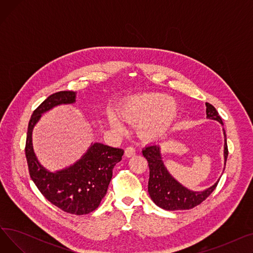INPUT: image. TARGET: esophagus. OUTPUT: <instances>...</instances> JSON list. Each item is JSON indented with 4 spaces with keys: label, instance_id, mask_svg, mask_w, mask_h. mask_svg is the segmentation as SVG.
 Returning <instances> with one entry per match:
<instances>
[{
    "label": "esophagus",
    "instance_id": "34e87169",
    "mask_svg": "<svg viewBox=\"0 0 253 253\" xmlns=\"http://www.w3.org/2000/svg\"><path fill=\"white\" fill-rule=\"evenodd\" d=\"M134 155H135V149H134L133 147H131V145H129V147L126 148V150H125V156H126L127 158H130V157L134 156Z\"/></svg>",
    "mask_w": 253,
    "mask_h": 253
}]
</instances>
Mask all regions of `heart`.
<instances>
[{
  "label": "heart",
  "mask_w": 253,
  "mask_h": 253,
  "mask_svg": "<svg viewBox=\"0 0 253 253\" xmlns=\"http://www.w3.org/2000/svg\"><path fill=\"white\" fill-rule=\"evenodd\" d=\"M177 104L161 93H149L128 100L119 111V117L125 122L138 125V133L148 140L162 137L173 125L177 117ZM111 124L115 129L123 126L113 118Z\"/></svg>",
  "instance_id": "obj_1"
}]
</instances>
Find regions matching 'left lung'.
<instances>
[{"label": "left lung", "instance_id": "obj_1", "mask_svg": "<svg viewBox=\"0 0 253 253\" xmlns=\"http://www.w3.org/2000/svg\"><path fill=\"white\" fill-rule=\"evenodd\" d=\"M206 115L208 119L215 120L222 124V120L212 104L206 102ZM223 125V124H222ZM224 134V166L228 158L227 136ZM142 155L148 160L150 178L148 191L154 203L165 210H187L201 204L213 192L219 180L203 192H194L184 188L176 179L171 176L166 169L161 157L160 145L150 144L142 150Z\"/></svg>", "mask_w": 253, "mask_h": 253}]
</instances>
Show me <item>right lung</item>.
Listing matches in <instances>:
<instances>
[{
	"instance_id": "add662e5",
	"label": "right lung",
	"mask_w": 253,
	"mask_h": 253,
	"mask_svg": "<svg viewBox=\"0 0 253 253\" xmlns=\"http://www.w3.org/2000/svg\"><path fill=\"white\" fill-rule=\"evenodd\" d=\"M76 101V92L53 93L34 111L30 120L25 142V156L30 175L39 191L53 205L71 214L82 215L94 211L108 191L115 165L122 160L124 151L93 143L87 153L74 165L50 172L35 155L32 142L33 129L42 114L59 104Z\"/></svg>"
}]
</instances>
